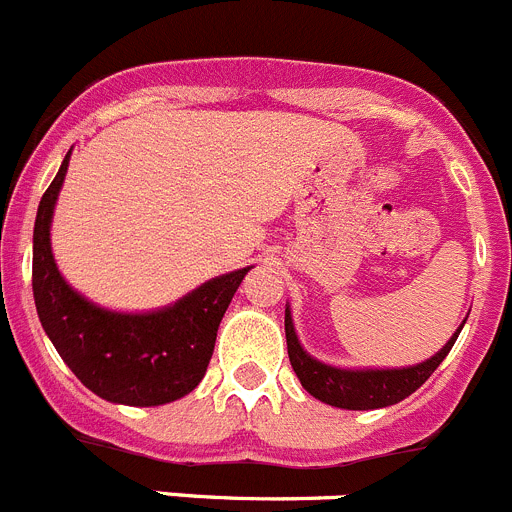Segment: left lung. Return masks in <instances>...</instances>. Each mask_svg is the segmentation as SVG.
<instances>
[{
    "label": "left lung",
    "mask_w": 512,
    "mask_h": 512,
    "mask_svg": "<svg viewBox=\"0 0 512 512\" xmlns=\"http://www.w3.org/2000/svg\"><path fill=\"white\" fill-rule=\"evenodd\" d=\"M460 329L435 357L417 364V367L349 372V369L326 367V364L311 359L301 349L299 339L294 334V324H291V314L286 309V347H289V362L294 367L296 377H299L301 387L311 397L321 399V402L332 407H342V410H377V407L397 405L405 397H410L440 367V362L447 357L452 344H455Z\"/></svg>",
    "instance_id": "obj_1"
}]
</instances>
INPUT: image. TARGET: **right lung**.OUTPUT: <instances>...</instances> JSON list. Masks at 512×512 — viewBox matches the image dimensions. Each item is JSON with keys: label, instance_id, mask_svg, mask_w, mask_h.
<instances>
[{"label": "right lung", "instance_id": "right-lung-1", "mask_svg": "<svg viewBox=\"0 0 512 512\" xmlns=\"http://www.w3.org/2000/svg\"><path fill=\"white\" fill-rule=\"evenodd\" d=\"M67 160L70 153L34 221L32 291L47 337L75 377L107 402L155 407L186 397L206 374L218 324L251 266L218 276L155 314L97 309L65 284L52 259L50 223Z\"/></svg>", "mask_w": 512, "mask_h": 512}]
</instances>
